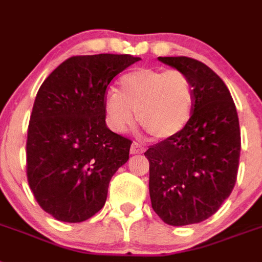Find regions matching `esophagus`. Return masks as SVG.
I'll return each mask as SVG.
<instances>
[{
	"instance_id": "1",
	"label": "esophagus",
	"mask_w": 262,
	"mask_h": 262,
	"mask_svg": "<svg viewBox=\"0 0 262 262\" xmlns=\"http://www.w3.org/2000/svg\"><path fill=\"white\" fill-rule=\"evenodd\" d=\"M145 150V148L142 146L141 144H138V142H133L130 146V153L132 155H140L142 151Z\"/></svg>"
}]
</instances>
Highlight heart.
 <instances>
[{
    "instance_id": "b5f03b06",
    "label": "heart",
    "mask_w": 262,
    "mask_h": 262,
    "mask_svg": "<svg viewBox=\"0 0 262 262\" xmlns=\"http://www.w3.org/2000/svg\"><path fill=\"white\" fill-rule=\"evenodd\" d=\"M194 85L179 69L137 68L121 77L118 90L104 101L107 122L125 132L137 122L155 140H169L188 125L194 106Z\"/></svg>"
}]
</instances>
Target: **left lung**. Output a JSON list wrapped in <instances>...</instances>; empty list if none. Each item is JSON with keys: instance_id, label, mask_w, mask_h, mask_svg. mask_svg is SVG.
Instances as JSON below:
<instances>
[{"instance_id": "obj_1", "label": "left lung", "mask_w": 262, "mask_h": 262, "mask_svg": "<svg viewBox=\"0 0 262 262\" xmlns=\"http://www.w3.org/2000/svg\"><path fill=\"white\" fill-rule=\"evenodd\" d=\"M158 60L185 72L195 97L184 130L145 151L151 208L168 225L199 224L220 209L236 184L241 150L236 105L224 81L201 61Z\"/></svg>"}]
</instances>
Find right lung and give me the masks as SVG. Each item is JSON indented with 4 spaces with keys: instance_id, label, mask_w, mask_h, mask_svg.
I'll use <instances>...</instances> for the list:
<instances>
[{
    "instance_id": "right-lung-1",
    "label": "right lung",
    "mask_w": 262,
    "mask_h": 262,
    "mask_svg": "<svg viewBox=\"0 0 262 262\" xmlns=\"http://www.w3.org/2000/svg\"><path fill=\"white\" fill-rule=\"evenodd\" d=\"M130 54L74 56L48 76L34 100L26 174L38 205L58 221L82 223L105 205L107 186L132 141L109 130L107 86L137 62Z\"/></svg>"
}]
</instances>
